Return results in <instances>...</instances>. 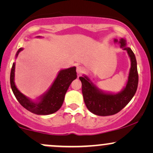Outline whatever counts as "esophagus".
Returning <instances> with one entry per match:
<instances>
[{
	"mask_svg": "<svg viewBox=\"0 0 153 153\" xmlns=\"http://www.w3.org/2000/svg\"><path fill=\"white\" fill-rule=\"evenodd\" d=\"M76 71H77V73H78V75H81L84 72V68L82 66H79V65L77 66Z\"/></svg>",
	"mask_w": 153,
	"mask_h": 153,
	"instance_id": "34e87169",
	"label": "esophagus"
}]
</instances>
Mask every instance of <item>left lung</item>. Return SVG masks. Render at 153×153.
I'll list each match as a JSON object with an SVG mask.
<instances>
[{
  "instance_id": "8db88e82",
  "label": "left lung",
  "mask_w": 153,
  "mask_h": 153,
  "mask_svg": "<svg viewBox=\"0 0 153 153\" xmlns=\"http://www.w3.org/2000/svg\"><path fill=\"white\" fill-rule=\"evenodd\" d=\"M115 42H117L115 39ZM120 47L127 51L131 59V68L125 88L118 94H108L98 90L86 76L80 77L82 82V93L88 109L99 116H111L118 113L124 108L134 96L138 85V72L134 52L126 46L125 40H119Z\"/></svg>"
}]
</instances>
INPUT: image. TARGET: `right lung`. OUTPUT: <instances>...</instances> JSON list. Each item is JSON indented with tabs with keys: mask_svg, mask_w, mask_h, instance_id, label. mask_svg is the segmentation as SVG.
Segmentation results:
<instances>
[{
	"mask_svg": "<svg viewBox=\"0 0 153 153\" xmlns=\"http://www.w3.org/2000/svg\"><path fill=\"white\" fill-rule=\"evenodd\" d=\"M23 50L20 48L17 52L16 56ZM15 63L12 65L10 75V82L12 91L16 99L23 107L32 113L38 115L51 114L58 111L62 106L68 88L73 80L77 78L76 68L73 67L68 69L62 70L59 73L57 78L51 86L50 90L42 98L40 102L35 103L20 93L14 83Z\"/></svg>",
	"mask_w": 153,
	"mask_h": 153,
	"instance_id": "add662e5",
	"label": "right lung"
}]
</instances>
